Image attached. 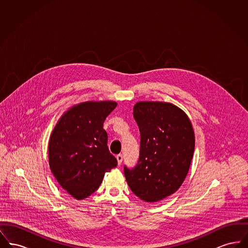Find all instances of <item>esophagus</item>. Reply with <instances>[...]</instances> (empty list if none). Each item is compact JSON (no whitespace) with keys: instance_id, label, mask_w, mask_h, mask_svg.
I'll list each match as a JSON object with an SVG mask.
<instances>
[{"instance_id":"obj_1","label":"esophagus","mask_w":248,"mask_h":248,"mask_svg":"<svg viewBox=\"0 0 248 248\" xmlns=\"http://www.w3.org/2000/svg\"><path fill=\"white\" fill-rule=\"evenodd\" d=\"M116 159H117V161H118V165H121L122 162H123V154H117Z\"/></svg>"}]
</instances>
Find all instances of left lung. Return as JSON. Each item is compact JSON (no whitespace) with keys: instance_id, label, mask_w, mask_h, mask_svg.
Masks as SVG:
<instances>
[{"instance_id":"left-lung-1","label":"left lung","mask_w":248,"mask_h":248,"mask_svg":"<svg viewBox=\"0 0 248 248\" xmlns=\"http://www.w3.org/2000/svg\"><path fill=\"white\" fill-rule=\"evenodd\" d=\"M133 115L140 132V157L135 167L124 165V177L141 200H163L177 191L188 174L195 146L190 121L165 102H138Z\"/></svg>"}]
</instances>
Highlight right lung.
Returning <instances> with one entry per match:
<instances>
[{"instance_id": "right-lung-1", "label": "right lung", "mask_w": 248, "mask_h": 248, "mask_svg": "<svg viewBox=\"0 0 248 248\" xmlns=\"http://www.w3.org/2000/svg\"><path fill=\"white\" fill-rule=\"evenodd\" d=\"M116 106L113 101L78 104L60 118L52 132L48 149L51 171L77 200L93 194L104 174L117 166L103 129L105 119Z\"/></svg>"}]
</instances>
